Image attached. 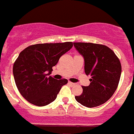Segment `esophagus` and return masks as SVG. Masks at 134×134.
<instances>
[{
	"mask_svg": "<svg viewBox=\"0 0 134 134\" xmlns=\"http://www.w3.org/2000/svg\"><path fill=\"white\" fill-rule=\"evenodd\" d=\"M68 83H69L70 85H72V86H74V85H76L75 83H73V82H68Z\"/></svg>",
	"mask_w": 134,
	"mask_h": 134,
	"instance_id": "1",
	"label": "esophagus"
}]
</instances>
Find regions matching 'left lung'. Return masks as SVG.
<instances>
[{"label": "left lung", "mask_w": 134, "mask_h": 134, "mask_svg": "<svg viewBox=\"0 0 134 134\" xmlns=\"http://www.w3.org/2000/svg\"><path fill=\"white\" fill-rule=\"evenodd\" d=\"M73 44L84 58L85 74L91 78L89 86H82L83 92L75 99L85 107H97L107 101L118 88L121 73L120 61L107 46L80 42Z\"/></svg>", "instance_id": "left-lung-1"}]
</instances>
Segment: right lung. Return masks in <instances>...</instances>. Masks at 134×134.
<instances>
[{
	"instance_id": "add662e5",
	"label": "right lung",
	"mask_w": 134,
	"mask_h": 134,
	"mask_svg": "<svg viewBox=\"0 0 134 134\" xmlns=\"http://www.w3.org/2000/svg\"><path fill=\"white\" fill-rule=\"evenodd\" d=\"M72 42L39 43L26 48L19 54L13 68L19 91L26 100L36 106L53 102L68 80L49 76L62 55L72 48Z\"/></svg>"
}]
</instances>
